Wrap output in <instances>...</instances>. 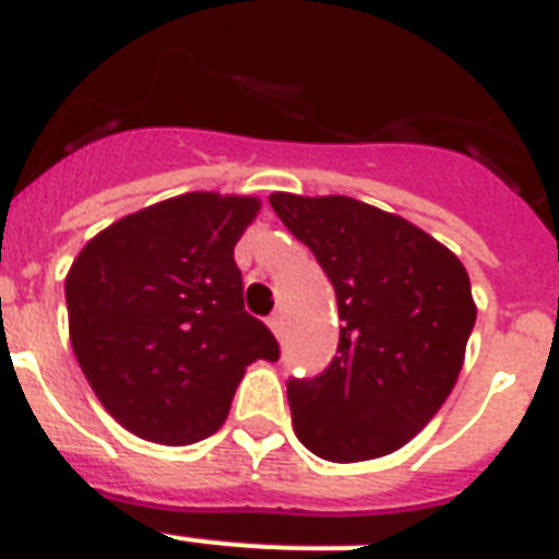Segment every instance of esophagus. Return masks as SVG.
Returning <instances> with one entry per match:
<instances>
[{"label": "esophagus", "mask_w": 559, "mask_h": 559, "mask_svg": "<svg viewBox=\"0 0 559 559\" xmlns=\"http://www.w3.org/2000/svg\"><path fill=\"white\" fill-rule=\"evenodd\" d=\"M269 325H271V331H274L276 336H283V331H285L283 313H280V311H276V313H271V317H269Z\"/></svg>", "instance_id": "1"}]
</instances>
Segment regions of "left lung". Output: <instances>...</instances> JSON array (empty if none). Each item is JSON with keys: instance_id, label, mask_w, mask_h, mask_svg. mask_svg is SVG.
<instances>
[{"instance_id": "left-lung-1", "label": "left lung", "mask_w": 559, "mask_h": 559, "mask_svg": "<svg viewBox=\"0 0 559 559\" xmlns=\"http://www.w3.org/2000/svg\"><path fill=\"white\" fill-rule=\"evenodd\" d=\"M269 202L329 274L343 320L331 366L288 380L299 442L331 463L403 449L463 368L477 320L463 262L403 216L352 197Z\"/></svg>"}]
</instances>
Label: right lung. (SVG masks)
Segmentation results:
<instances>
[{
	"instance_id": "add662e5",
	"label": "right lung",
	"mask_w": 559,
	"mask_h": 559,
	"mask_svg": "<svg viewBox=\"0 0 559 559\" xmlns=\"http://www.w3.org/2000/svg\"><path fill=\"white\" fill-rule=\"evenodd\" d=\"M257 211V197L182 193L117 219L73 260V354L110 417L142 440H205L246 368L280 359L274 334L242 306L234 262Z\"/></svg>"
}]
</instances>
